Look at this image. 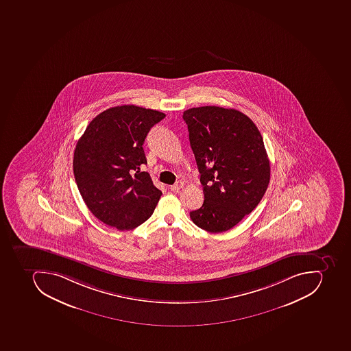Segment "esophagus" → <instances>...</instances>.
Segmentation results:
<instances>
[{
  "instance_id": "1",
  "label": "esophagus",
  "mask_w": 351,
  "mask_h": 351,
  "mask_svg": "<svg viewBox=\"0 0 351 351\" xmlns=\"http://www.w3.org/2000/svg\"><path fill=\"white\" fill-rule=\"evenodd\" d=\"M182 187H184V184H182V182H178L175 184L169 186V189H171V191H178V190L182 189Z\"/></svg>"
}]
</instances>
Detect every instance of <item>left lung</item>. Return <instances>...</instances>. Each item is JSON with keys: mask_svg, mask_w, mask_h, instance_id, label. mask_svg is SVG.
Segmentation results:
<instances>
[{"mask_svg": "<svg viewBox=\"0 0 351 351\" xmlns=\"http://www.w3.org/2000/svg\"><path fill=\"white\" fill-rule=\"evenodd\" d=\"M182 119L204 195L190 219L206 232H226L251 213L267 191L271 167L263 138L234 108H193Z\"/></svg>", "mask_w": 351, "mask_h": 351, "instance_id": "obj_1", "label": "left lung"}]
</instances>
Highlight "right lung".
Here are the masks:
<instances>
[{
  "label": "right lung",
  "instance_id": "obj_1",
  "mask_svg": "<svg viewBox=\"0 0 351 351\" xmlns=\"http://www.w3.org/2000/svg\"><path fill=\"white\" fill-rule=\"evenodd\" d=\"M162 112L136 106L108 108L90 121L74 152L75 180L97 219L134 230L152 215L162 191L147 171L143 143Z\"/></svg>",
  "mask_w": 351,
  "mask_h": 351
}]
</instances>
